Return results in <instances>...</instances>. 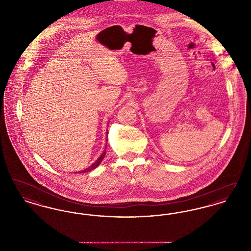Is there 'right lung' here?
<instances>
[{
  "label": "right lung",
  "instance_id": "1",
  "mask_svg": "<svg viewBox=\"0 0 251 251\" xmlns=\"http://www.w3.org/2000/svg\"><path fill=\"white\" fill-rule=\"evenodd\" d=\"M105 150H106V146H105ZM105 150H104V151L101 153V155L100 156L98 159H97V161H96L94 164H92L91 166L89 167H87V168H85L84 170H82V171H78V173H84V172H88V171H91V170H93V169H95L96 167H98V166H100V164L101 163V161L103 160V158H104V156H105Z\"/></svg>",
  "mask_w": 251,
  "mask_h": 251
}]
</instances>
